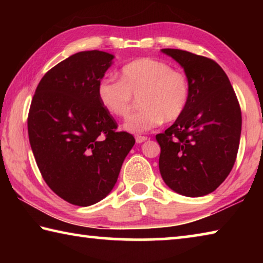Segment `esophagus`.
<instances>
[{"label":"esophagus","mask_w":263,"mask_h":263,"mask_svg":"<svg viewBox=\"0 0 263 263\" xmlns=\"http://www.w3.org/2000/svg\"><path fill=\"white\" fill-rule=\"evenodd\" d=\"M146 140H147V137L140 136V135H137V136H136V141L138 142V144H140V142H144V141H146Z\"/></svg>","instance_id":"esophagus-1"}]
</instances>
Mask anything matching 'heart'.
I'll use <instances>...</instances> for the list:
<instances>
[{"mask_svg": "<svg viewBox=\"0 0 263 263\" xmlns=\"http://www.w3.org/2000/svg\"><path fill=\"white\" fill-rule=\"evenodd\" d=\"M121 80L103 78L97 84V97L109 114L124 118L131 112L135 96L141 109L126 119L123 127L146 132L179 119L191 96L189 78L182 70L155 58H139L123 66Z\"/></svg>", "mask_w": 263, "mask_h": 263, "instance_id": "obj_1", "label": "heart"}]
</instances>
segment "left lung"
<instances>
[{"mask_svg":"<svg viewBox=\"0 0 263 263\" xmlns=\"http://www.w3.org/2000/svg\"><path fill=\"white\" fill-rule=\"evenodd\" d=\"M183 67L191 84L184 114L155 136L160 174L175 193L199 197L215 191L232 171L241 135V110L224 70L212 59L163 48Z\"/></svg>","mask_w":263,"mask_h":263,"instance_id":"obj_1","label":"left lung"}]
</instances>
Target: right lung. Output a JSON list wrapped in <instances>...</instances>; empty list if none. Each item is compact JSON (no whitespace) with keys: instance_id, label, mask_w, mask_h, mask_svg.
<instances>
[{"instance_id":"add662e5","label":"right lung","mask_w":263,"mask_h":263,"mask_svg":"<svg viewBox=\"0 0 263 263\" xmlns=\"http://www.w3.org/2000/svg\"><path fill=\"white\" fill-rule=\"evenodd\" d=\"M114 55L84 51L51 68L39 82L28 116L31 148L53 193L79 206L92 205L117 182L135 145L101 105L97 84Z\"/></svg>"}]
</instances>
